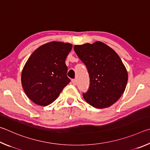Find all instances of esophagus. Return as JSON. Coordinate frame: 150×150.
Masks as SVG:
<instances>
[{"instance_id":"obj_1","label":"esophagus","mask_w":150,"mask_h":150,"mask_svg":"<svg viewBox=\"0 0 150 150\" xmlns=\"http://www.w3.org/2000/svg\"><path fill=\"white\" fill-rule=\"evenodd\" d=\"M72 82L73 83V85L76 86V83H77V81H76V80H75V79H72Z\"/></svg>"}]
</instances>
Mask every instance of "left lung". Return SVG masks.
Here are the masks:
<instances>
[{
    "label": "left lung",
    "instance_id": "left-lung-1",
    "mask_svg": "<svg viewBox=\"0 0 150 150\" xmlns=\"http://www.w3.org/2000/svg\"><path fill=\"white\" fill-rule=\"evenodd\" d=\"M74 49L87 68L90 82L83 99L98 109L107 108L124 93L128 72L119 55L101 41L74 45Z\"/></svg>",
    "mask_w": 150,
    "mask_h": 150
}]
</instances>
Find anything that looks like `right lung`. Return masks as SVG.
I'll list each match as a JSON object with an SVG mask.
<instances>
[{"mask_svg": "<svg viewBox=\"0 0 150 150\" xmlns=\"http://www.w3.org/2000/svg\"><path fill=\"white\" fill-rule=\"evenodd\" d=\"M68 43L51 41L34 51L22 72V84L33 103L47 106L56 100L70 80L65 60L72 49Z\"/></svg>", "mask_w": 150, "mask_h": 150, "instance_id": "obj_1", "label": "right lung"}]
</instances>
